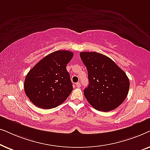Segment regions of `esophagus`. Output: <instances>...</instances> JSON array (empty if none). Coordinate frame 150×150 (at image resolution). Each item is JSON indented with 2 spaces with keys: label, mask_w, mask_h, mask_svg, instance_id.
<instances>
[{
  "label": "esophagus",
  "mask_w": 150,
  "mask_h": 150,
  "mask_svg": "<svg viewBox=\"0 0 150 150\" xmlns=\"http://www.w3.org/2000/svg\"><path fill=\"white\" fill-rule=\"evenodd\" d=\"M76 85L78 87H81V83H80V82H78V83H76Z\"/></svg>",
  "instance_id": "esophagus-1"
}]
</instances>
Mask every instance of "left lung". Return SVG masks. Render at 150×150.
<instances>
[{
	"mask_svg": "<svg viewBox=\"0 0 150 150\" xmlns=\"http://www.w3.org/2000/svg\"><path fill=\"white\" fill-rule=\"evenodd\" d=\"M87 67L89 85L84 89L88 102L96 110L110 111L127 97L130 81L126 73L109 57L96 52H82Z\"/></svg>",
	"mask_w": 150,
	"mask_h": 150,
	"instance_id": "left-lung-1",
	"label": "left lung"
}]
</instances>
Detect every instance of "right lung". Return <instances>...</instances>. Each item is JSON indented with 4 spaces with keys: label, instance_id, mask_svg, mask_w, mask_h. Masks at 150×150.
Returning <instances> with one entry per match:
<instances>
[{
    "label": "right lung",
    "instance_id": "obj_1",
    "mask_svg": "<svg viewBox=\"0 0 150 150\" xmlns=\"http://www.w3.org/2000/svg\"><path fill=\"white\" fill-rule=\"evenodd\" d=\"M68 50H57L40 60L26 75L24 91L30 101L44 109L60 105L73 90L67 64L73 57Z\"/></svg>",
    "mask_w": 150,
    "mask_h": 150
}]
</instances>
